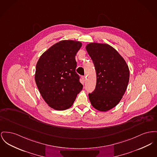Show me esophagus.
<instances>
[{
	"label": "esophagus",
	"mask_w": 157,
	"mask_h": 157,
	"mask_svg": "<svg viewBox=\"0 0 157 157\" xmlns=\"http://www.w3.org/2000/svg\"><path fill=\"white\" fill-rule=\"evenodd\" d=\"M85 79H86L85 76H82V79L83 82H85Z\"/></svg>",
	"instance_id": "esophagus-1"
}]
</instances>
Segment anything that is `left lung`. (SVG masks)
I'll use <instances>...</instances> for the list:
<instances>
[{"mask_svg": "<svg viewBox=\"0 0 157 157\" xmlns=\"http://www.w3.org/2000/svg\"><path fill=\"white\" fill-rule=\"evenodd\" d=\"M97 74L95 90L89 94L94 108L107 111L116 106L126 91L129 67L117 51L107 44L91 43L86 46Z\"/></svg>", "mask_w": 157, "mask_h": 157, "instance_id": "1", "label": "left lung"}]
</instances>
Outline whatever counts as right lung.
I'll return each instance as SVG.
<instances>
[{"label":"right lung","mask_w":157,"mask_h":157,"mask_svg":"<svg viewBox=\"0 0 157 157\" xmlns=\"http://www.w3.org/2000/svg\"><path fill=\"white\" fill-rule=\"evenodd\" d=\"M81 46L80 41H60L50 47L37 62L36 83L44 100L55 110L70 108L82 90L75 71V56Z\"/></svg>","instance_id":"right-lung-1"}]
</instances>
